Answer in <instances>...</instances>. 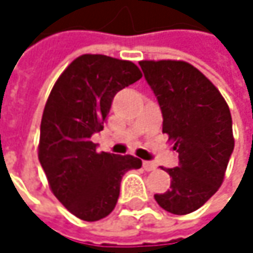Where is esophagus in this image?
<instances>
[{
    "mask_svg": "<svg viewBox=\"0 0 253 253\" xmlns=\"http://www.w3.org/2000/svg\"><path fill=\"white\" fill-rule=\"evenodd\" d=\"M142 168H144V170H147V172L156 170V165L151 163V162H142Z\"/></svg>",
    "mask_w": 253,
    "mask_h": 253,
    "instance_id": "34e87169",
    "label": "esophagus"
}]
</instances>
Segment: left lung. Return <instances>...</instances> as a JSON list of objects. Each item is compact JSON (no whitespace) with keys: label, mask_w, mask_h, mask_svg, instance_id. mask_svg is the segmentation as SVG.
<instances>
[{"label":"left lung","mask_w":253,"mask_h":253,"mask_svg":"<svg viewBox=\"0 0 253 253\" xmlns=\"http://www.w3.org/2000/svg\"><path fill=\"white\" fill-rule=\"evenodd\" d=\"M163 113V132L173 142L179 166L166 169L170 189L156 194L163 210L189 214L218 191L235 148L230 109L218 88L185 61H140Z\"/></svg>","instance_id":"left-lung-1"}]
</instances>
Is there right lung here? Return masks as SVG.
<instances>
[{
  "label": "right lung",
  "mask_w": 253,
  "mask_h": 253,
  "mask_svg": "<svg viewBox=\"0 0 253 253\" xmlns=\"http://www.w3.org/2000/svg\"><path fill=\"white\" fill-rule=\"evenodd\" d=\"M141 77L131 61L85 53L64 70L47 97L39 162L52 194L84 221L109 215L118 203L122 176L141 168L134 156L97 153L91 141V135L103 129L115 94Z\"/></svg>",
  "instance_id": "right-lung-1"
}]
</instances>
